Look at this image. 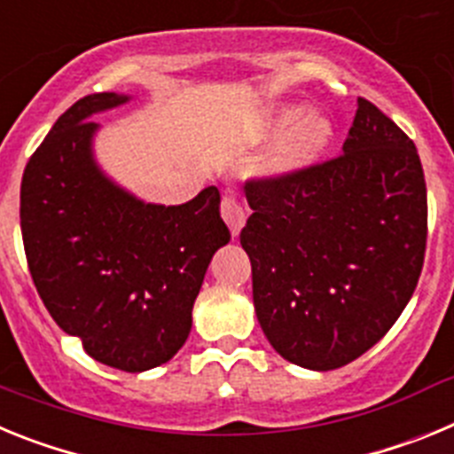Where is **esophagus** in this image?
<instances>
[{"label": "esophagus", "instance_id": "obj_1", "mask_svg": "<svg viewBox=\"0 0 454 454\" xmlns=\"http://www.w3.org/2000/svg\"><path fill=\"white\" fill-rule=\"evenodd\" d=\"M220 214H223L224 223L230 224L231 236H239L240 227L246 224V211H243V204H240L234 195H224L223 202H220Z\"/></svg>", "mask_w": 454, "mask_h": 454}]
</instances>
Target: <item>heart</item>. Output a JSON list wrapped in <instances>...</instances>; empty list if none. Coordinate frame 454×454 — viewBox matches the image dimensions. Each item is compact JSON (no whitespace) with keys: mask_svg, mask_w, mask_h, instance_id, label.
I'll list each match as a JSON object with an SVG mask.
<instances>
[{"mask_svg":"<svg viewBox=\"0 0 454 454\" xmlns=\"http://www.w3.org/2000/svg\"><path fill=\"white\" fill-rule=\"evenodd\" d=\"M292 129L282 136L263 163L268 175H293L314 166L334 138V124L323 114H309L302 104H286L275 108L266 120V131Z\"/></svg>","mask_w":454,"mask_h":454,"instance_id":"1","label":"heart"}]
</instances>
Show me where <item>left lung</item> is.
<instances>
[{"label": "left lung", "instance_id": "8db88e82", "mask_svg": "<svg viewBox=\"0 0 454 454\" xmlns=\"http://www.w3.org/2000/svg\"><path fill=\"white\" fill-rule=\"evenodd\" d=\"M240 231L263 334L311 371L355 362L407 307L427 243V191L414 140L368 99L343 154L246 182Z\"/></svg>", "mask_w": 454, "mask_h": 454}]
</instances>
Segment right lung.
<instances>
[{
  "instance_id": "1",
  "label": "right lung",
  "mask_w": 454,
  "mask_h": 454,
  "mask_svg": "<svg viewBox=\"0 0 454 454\" xmlns=\"http://www.w3.org/2000/svg\"><path fill=\"white\" fill-rule=\"evenodd\" d=\"M127 95L72 104L31 154L20 188L24 254L40 300L66 334L111 368L143 372L177 355L208 262L231 239L220 192L179 207L145 204L92 159L90 115Z\"/></svg>"
}]
</instances>
